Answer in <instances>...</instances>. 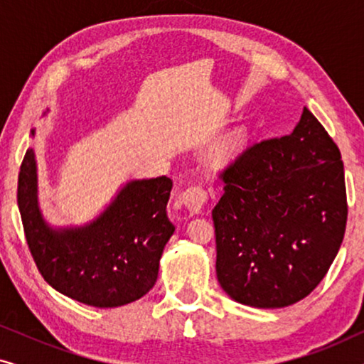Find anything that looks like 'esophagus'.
Wrapping results in <instances>:
<instances>
[{"label": "esophagus", "instance_id": "1", "mask_svg": "<svg viewBox=\"0 0 364 364\" xmlns=\"http://www.w3.org/2000/svg\"><path fill=\"white\" fill-rule=\"evenodd\" d=\"M181 198L188 210L192 213H198L205 205L208 193L202 186H191L181 193Z\"/></svg>", "mask_w": 364, "mask_h": 364}]
</instances>
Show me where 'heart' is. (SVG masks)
I'll return each mask as SVG.
<instances>
[{
  "label": "heart",
  "mask_w": 364,
  "mask_h": 364,
  "mask_svg": "<svg viewBox=\"0 0 364 364\" xmlns=\"http://www.w3.org/2000/svg\"><path fill=\"white\" fill-rule=\"evenodd\" d=\"M238 142H240V139H238V137H232L230 141H228V142L225 144V146L222 147V152H223V154H230L232 151H235L237 146H238Z\"/></svg>",
  "instance_id": "b5f03b06"
}]
</instances>
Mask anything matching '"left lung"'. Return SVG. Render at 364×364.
<instances>
[{"mask_svg":"<svg viewBox=\"0 0 364 364\" xmlns=\"http://www.w3.org/2000/svg\"><path fill=\"white\" fill-rule=\"evenodd\" d=\"M218 177L215 268L227 295L255 308L310 295L346 230L345 168L330 134L303 107L290 136L252 144Z\"/></svg>","mask_w":364,"mask_h":364,"instance_id":"8db88e82","label":"left lung"}]
</instances>
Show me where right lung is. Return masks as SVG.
Here are the masks:
<instances>
[{"label":"right lung","mask_w":364,"mask_h":364,"mask_svg":"<svg viewBox=\"0 0 364 364\" xmlns=\"http://www.w3.org/2000/svg\"><path fill=\"white\" fill-rule=\"evenodd\" d=\"M172 181L166 176L132 181L97 220L53 230L36 197L33 149L18 177L24 237L44 280L63 295L97 308L136 301L154 287L164 247L176 227L167 217Z\"/></svg>","instance_id":"obj_1"}]
</instances>
